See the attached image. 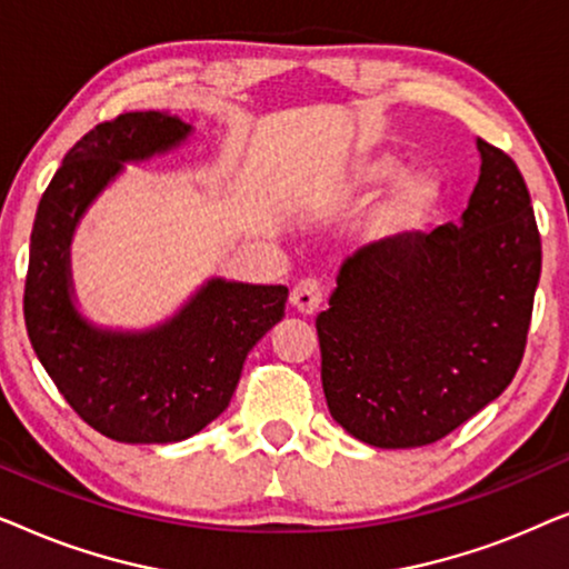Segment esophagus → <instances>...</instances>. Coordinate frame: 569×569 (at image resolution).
<instances>
[{
    "label": "esophagus",
    "instance_id": "esophagus-1",
    "mask_svg": "<svg viewBox=\"0 0 569 569\" xmlns=\"http://www.w3.org/2000/svg\"><path fill=\"white\" fill-rule=\"evenodd\" d=\"M290 302H292V308L298 310V313L313 316L316 310L321 308V302H323L321 284H318L316 279H300V282L292 287Z\"/></svg>",
    "mask_w": 569,
    "mask_h": 569
}]
</instances>
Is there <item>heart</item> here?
I'll return each mask as SVG.
<instances>
[{
  "instance_id": "b5f03b06",
  "label": "heart",
  "mask_w": 569,
  "mask_h": 569,
  "mask_svg": "<svg viewBox=\"0 0 569 569\" xmlns=\"http://www.w3.org/2000/svg\"><path fill=\"white\" fill-rule=\"evenodd\" d=\"M378 190L381 193L362 220V240L380 251L415 246L446 201V181L438 170L407 168V160L393 152L362 154L349 162L333 186V201L352 209Z\"/></svg>"
}]
</instances>
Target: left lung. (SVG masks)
<instances>
[{"mask_svg": "<svg viewBox=\"0 0 569 569\" xmlns=\"http://www.w3.org/2000/svg\"><path fill=\"white\" fill-rule=\"evenodd\" d=\"M477 150L479 181L461 220L409 248H360L316 318L326 403L368 446L446 438L523 360L541 238L516 162L481 139Z\"/></svg>", "mask_w": 569, "mask_h": 569, "instance_id": "left-lung-1", "label": "left lung"}]
</instances>
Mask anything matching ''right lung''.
Here are the masks:
<instances>
[{"label": "right lung", "mask_w": 569, "mask_h": 569, "mask_svg": "<svg viewBox=\"0 0 569 569\" xmlns=\"http://www.w3.org/2000/svg\"><path fill=\"white\" fill-rule=\"evenodd\" d=\"M191 134V123L162 111L100 123L67 152L30 232V345L69 407L119 442H181L204 430L228 409L248 352L284 316L287 287L224 277L144 329L96 323L80 308L72 240L82 217L127 166L170 154Z\"/></svg>", "instance_id": "right-lung-1"}]
</instances>
